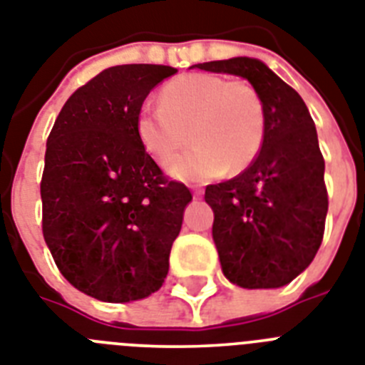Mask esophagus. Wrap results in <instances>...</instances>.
Instances as JSON below:
<instances>
[{
	"label": "esophagus",
	"instance_id": "1",
	"mask_svg": "<svg viewBox=\"0 0 365 365\" xmlns=\"http://www.w3.org/2000/svg\"><path fill=\"white\" fill-rule=\"evenodd\" d=\"M192 192H195V198H200L202 197V189L200 187H192Z\"/></svg>",
	"mask_w": 365,
	"mask_h": 365
}]
</instances>
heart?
Segmentation results:
<instances>
[{"label": "heart", "mask_w": 365, "mask_h": 365, "mask_svg": "<svg viewBox=\"0 0 365 365\" xmlns=\"http://www.w3.org/2000/svg\"><path fill=\"white\" fill-rule=\"evenodd\" d=\"M265 131L258 88L204 72L170 79L161 88V106L137 116V137L158 163H170L189 140L197 145L170 165L173 176L192 182L243 173L262 152Z\"/></svg>", "instance_id": "1"}]
</instances>
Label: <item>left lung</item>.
Returning <instances> with one entry per match:
<instances>
[{
	"label": "left lung",
	"instance_id": "obj_1",
	"mask_svg": "<svg viewBox=\"0 0 365 365\" xmlns=\"http://www.w3.org/2000/svg\"><path fill=\"white\" fill-rule=\"evenodd\" d=\"M195 66L249 79L267 111L256 161L228 182L206 187L220 267L232 284L247 289L286 286L315 258L329 211L324 159L310 111L295 88L258 59Z\"/></svg>",
	"mask_w": 365,
	"mask_h": 365
}]
</instances>
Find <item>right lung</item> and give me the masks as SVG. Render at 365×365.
Here are the masks:
<instances>
[{
	"mask_svg": "<svg viewBox=\"0 0 365 365\" xmlns=\"http://www.w3.org/2000/svg\"><path fill=\"white\" fill-rule=\"evenodd\" d=\"M178 70L122 64L79 87L46 143L42 234L61 274L103 302L163 286L192 195L168 180L137 137L150 91Z\"/></svg>",
	"mask_w": 365,
	"mask_h": 365,
	"instance_id": "1",
	"label": "right lung"
}]
</instances>
